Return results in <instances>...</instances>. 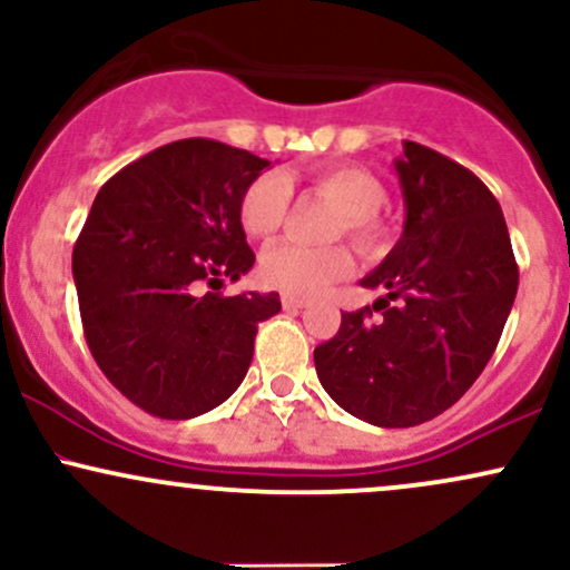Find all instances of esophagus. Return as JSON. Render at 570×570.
Returning a JSON list of instances; mask_svg holds the SVG:
<instances>
[{
	"instance_id": "esophagus-1",
	"label": "esophagus",
	"mask_w": 570,
	"mask_h": 570,
	"mask_svg": "<svg viewBox=\"0 0 570 570\" xmlns=\"http://www.w3.org/2000/svg\"><path fill=\"white\" fill-rule=\"evenodd\" d=\"M281 305H284V311H303L307 299L294 297V294H281Z\"/></svg>"
}]
</instances>
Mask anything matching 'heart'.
I'll return each instance as SVG.
<instances>
[{
	"label": "heart",
	"mask_w": 570,
	"mask_h": 570,
	"mask_svg": "<svg viewBox=\"0 0 570 570\" xmlns=\"http://www.w3.org/2000/svg\"><path fill=\"white\" fill-rule=\"evenodd\" d=\"M316 187L324 189L343 208L345 233L358 244L377 238V219L385 203V187L375 174L358 166H326L316 171ZM292 200V185L284 174L267 171L252 181L240 195V225L252 238H271L284 225L286 208ZM351 254L343 246L313 248L284 240L265 248L259 259V276L265 284L294 294V297H316L326 286L351 273Z\"/></svg>",
	"instance_id": "b5f03b06"
}]
</instances>
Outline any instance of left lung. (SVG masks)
Instances as JSON below:
<instances>
[{
    "mask_svg": "<svg viewBox=\"0 0 570 570\" xmlns=\"http://www.w3.org/2000/svg\"><path fill=\"white\" fill-rule=\"evenodd\" d=\"M404 230L370 276L385 289L372 309L343 313L337 335L313 351L324 391L372 426L426 423L485 370L514 305L512 240L499 200L469 168L404 141L394 160Z\"/></svg>",
    "mask_w": 570,
    "mask_h": 570,
    "instance_id": "1",
    "label": "left lung"
}]
</instances>
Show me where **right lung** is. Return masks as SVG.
Listing matches in <instances>:
<instances>
[{"label":"right lung","mask_w":570,"mask_h":570,"mask_svg":"<svg viewBox=\"0 0 570 570\" xmlns=\"http://www.w3.org/2000/svg\"><path fill=\"white\" fill-rule=\"evenodd\" d=\"M271 160L214 139L144 155L98 189L71 254L85 340L136 407L187 421L246 377L276 292H203L252 271L240 195Z\"/></svg>","instance_id":"1"}]
</instances>
